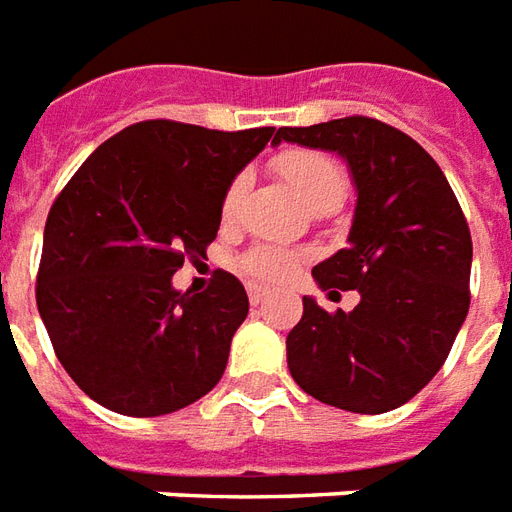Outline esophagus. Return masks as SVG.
<instances>
[{"mask_svg":"<svg viewBox=\"0 0 512 512\" xmlns=\"http://www.w3.org/2000/svg\"><path fill=\"white\" fill-rule=\"evenodd\" d=\"M264 297H267V289H262V286H256V284L248 286V300L253 303V306H259Z\"/></svg>","mask_w":512,"mask_h":512,"instance_id":"obj_1","label":"esophagus"}]
</instances>
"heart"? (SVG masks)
I'll return each mask as SVG.
<instances>
[{
	"mask_svg": "<svg viewBox=\"0 0 512 512\" xmlns=\"http://www.w3.org/2000/svg\"><path fill=\"white\" fill-rule=\"evenodd\" d=\"M275 168L281 170L286 184L292 187V192L308 209L320 204H342L344 192H347V176H344L342 165L328 154L292 148V151H284L281 157L275 159ZM242 187H245V179L237 176L226 190V198H223V217L226 220L237 209ZM239 264L253 281L278 284V281H286L297 267V253L286 248H275V245H259V248L248 250Z\"/></svg>",
	"mask_w": 512,
	"mask_h": 512,
	"instance_id": "b5f03b06",
	"label": "heart"
}]
</instances>
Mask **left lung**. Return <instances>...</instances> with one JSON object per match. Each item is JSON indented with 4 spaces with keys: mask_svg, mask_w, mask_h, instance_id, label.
Segmentation results:
<instances>
[{
    "mask_svg": "<svg viewBox=\"0 0 512 512\" xmlns=\"http://www.w3.org/2000/svg\"><path fill=\"white\" fill-rule=\"evenodd\" d=\"M273 143L342 157L358 195L347 248L311 275L320 289H355L361 300L328 314L303 297L286 336L289 372L333 408L394 411L436 378L469 314L471 234L458 198L436 159L375 118L284 126Z\"/></svg>",
    "mask_w": 512,
    "mask_h": 512,
    "instance_id": "1",
    "label": "left lung"
}]
</instances>
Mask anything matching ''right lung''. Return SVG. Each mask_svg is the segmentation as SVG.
<instances>
[{"instance_id": "obj_1", "label": "right lung", "mask_w": 512, "mask_h": 512, "mask_svg": "<svg viewBox=\"0 0 512 512\" xmlns=\"http://www.w3.org/2000/svg\"><path fill=\"white\" fill-rule=\"evenodd\" d=\"M273 126L217 132L143 121L101 143L43 228L38 311L65 372L104 408L162 416L215 389L248 295L217 270L201 295L173 273L217 237L223 198Z\"/></svg>"}]
</instances>
